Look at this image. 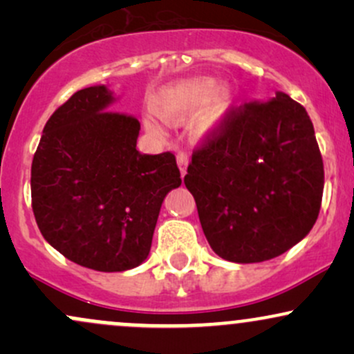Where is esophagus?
Wrapping results in <instances>:
<instances>
[{
  "mask_svg": "<svg viewBox=\"0 0 354 354\" xmlns=\"http://www.w3.org/2000/svg\"><path fill=\"white\" fill-rule=\"evenodd\" d=\"M178 166H180V171H181V176H185L186 174V169H188V163H189V156L186 153H180L178 154Z\"/></svg>",
  "mask_w": 354,
  "mask_h": 354,
  "instance_id": "obj_1",
  "label": "esophagus"
}]
</instances>
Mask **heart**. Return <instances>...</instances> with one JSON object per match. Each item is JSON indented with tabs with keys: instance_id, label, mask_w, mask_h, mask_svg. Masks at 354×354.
<instances>
[{
	"instance_id": "heart-1",
	"label": "heart",
	"mask_w": 354,
	"mask_h": 354,
	"mask_svg": "<svg viewBox=\"0 0 354 354\" xmlns=\"http://www.w3.org/2000/svg\"><path fill=\"white\" fill-rule=\"evenodd\" d=\"M230 96L223 91V84L216 78H191L174 81L161 88L153 98L156 115L165 121H183L205 113L198 121V133L203 136L211 135L221 128L230 111ZM146 128L151 133H161V128L153 120H146Z\"/></svg>"
}]
</instances>
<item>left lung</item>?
I'll list each match as a JSON object with an SVG mask.
<instances>
[{
	"instance_id": "1",
	"label": "left lung",
	"mask_w": 354,
	"mask_h": 354,
	"mask_svg": "<svg viewBox=\"0 0 354 354\" xmlns=\"http://www.w3.org/2000/svg\"><path fill=\"white\" fill-rule=\"evenodd\" d=\"M185 185L223 259L283 254L310 233L323 198V160L306 109L283 91L233 109L193 153Z\"/></svg>"
}]
</instances>
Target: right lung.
Here are the masks:
<instances>
[{"mask_svg":"<svg viewBox=\"0 0 354 354\" xmlns=\"http://www.w3.org/2000/svg\"><path fill=\"white\" fill-rule=\"evenodd\" d=\"M106 84L80 89L53 113L31 165L33 213L50 245L104 273L148 258L166 194L181 185L171 153L136 149L140 121L113 113Z\"/></svg>","mask_w":354,"mask_h":354,"instance_id":"obj_1","label":"right lung"}]
</instances>
